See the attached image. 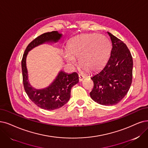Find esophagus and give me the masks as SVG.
<instances>
[{"label":"esophagus","mask_w":148,"mask_h":148,"mask_svg":"<svg viewBox=\"0 0 148 148\" xmlns=\"http://www.w3.org/2000/svg\"><path fill=\"white\" fill-rule=\"evenodd\" d=\"M84 78H85V76L84 75H82L81 74H79L78 75V79H79V82H81V81H82V80H83L84 79Z\"/></svg>","instance_id":"obj_1"}]
</instances>
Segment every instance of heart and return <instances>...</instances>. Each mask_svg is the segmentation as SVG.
Returning a JSON list of instances; mask_svg holds the SVG:
<instances>
[{"instance_id":"b5f03b06","label":"heart","mask_w":148,"mask_h":148,"mask_svg":"<svg viewBox=\"0 0 148 148\" xmlns=\"http://www.w3.org/2000/svg\"><path fill=\"white\" fill-rule=\"evenodd\" d=\"M110 49L109 40L95 33L85 34L70 41L68 51L63 52V56L71 66L76 65L79 59L81 67L87 72L95 70L106 62Z\"/></svg>"}]
</instances>
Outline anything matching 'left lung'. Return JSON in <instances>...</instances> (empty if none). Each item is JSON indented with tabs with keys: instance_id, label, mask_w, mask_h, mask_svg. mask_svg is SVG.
I'll return each mask as SVG.
<instances>
[{
	"instance_id": "8db88e82",
	"label": "left lung",
	"mask_w": 148,
	"mask_h": 148,
	"mask_svg": "<svg viewBox=\"0 0 148 148\" xmlns=\"http://www.w3.org/2000/svg\"><path fill=\"white\" fill-rule=\"evenodd\" d=\"M112 50L103 69L95 74L90 95L94 101L104 106L119 103L128 92L132 80L133 60L126 45L109 32Z\"/></svg>"
}]
</instances>
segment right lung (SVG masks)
Returning a JSON list of instances; mask_svg holds the SVG:
<instances>
[{
	"instance_id": "obj_1",
	"label": "right lung",
	"mask_w": 148,
	"mask_h": 148,
	"mask_svg": "<svg viewBox=\"0 0 148 148\" xmlns=\"http://www.w3.org/2000/svg\"><path fill=\"white\" fill-rule=\"evenodd\" d=\"M62 36L56 31L45 33L29 43L25 50L22 60L23 84L25 92L32 102L41 109L53 110L61 108L70 98L72 87L78 82V75L76 72L67 74L61 71L51 84L44 89H35L28 80L26 58L28 53L34 47L45 42H56Z\"/></svg>"
}]
</instances>
